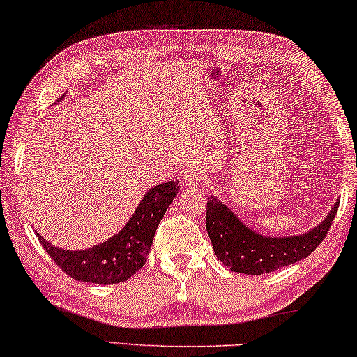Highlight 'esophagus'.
<instances>
[{
  "instance_id": "esophagus-1",
  "label": "esophagus",
  "mask_w": 357,
  "mask_h": 357,
  "mask_svg": "<svg viewBox=\"0 0 357 357\" xmlns=\"http://www.w3.org/2000/svg\"><path fill=\"white\" fill-rule=\"evenodd\" d=\"M183 182L188 188H198L203 182L202 174L195 167H187L183 172Z\"/></svg>"
}]
</instances>
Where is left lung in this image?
Instances as JSON below:
<instances>
[{
  "mask_svg": "<svg viewBox=\"0 0 357 357\" xmlns=\"http://www.w3.org/2000/svg\"><path fill=\"white\" fill-rule=\"evenodd\" d=\"M337 205L340 202L336 200L326 218L303 234L267 236L243 223L220 198L210 197L206 205V231L221 264L239 274L261 275L308 257L330 231Z\"/></svg>",
  "mask_w": 357,
  "mask_h": 357,
  "instance_id": "1",
  "label": "left lung"
}]
</instances>
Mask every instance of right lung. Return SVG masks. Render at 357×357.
I'll return each instance as SVG.
<instances>
[{"label":"right lung","instance_id":"1","mask_svg":"<svg viewBox=\"0 0 357 357\" xmlns=\"http://www.w3.org/2000/svg\"><path fill=\"white\" fill-rule=\"evenodd\" d=\"M178 190L177 180H169L147 190L124 228L93 248L68 251L52 246L39 233L37 236L52 261L72 279L100 285L119 284L146 264L157 226Z\"/></svg>","mask_w":357,"mask_h":357}]
</instances>
